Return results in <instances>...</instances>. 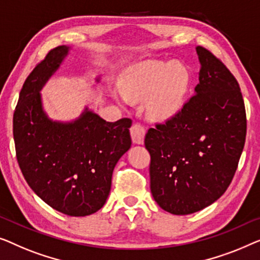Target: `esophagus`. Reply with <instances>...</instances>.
<instances>
[{"label":"esophagus","instance_id":"34e87169","mask_svg":"<svg viewBox=\"0 0 260 260\" xmlns=\"http://www.w3.org/2000/svg\"><path fill=\"white\" fill-rule=\"evenodd\" d=\"M131 135H132V140H133L134 144L141 145L144 144V139H145V134H146V128L141 123H134L133 126L131 127Z\"/></svg>","mask_w":260,"mask_h":260}]
</instances>
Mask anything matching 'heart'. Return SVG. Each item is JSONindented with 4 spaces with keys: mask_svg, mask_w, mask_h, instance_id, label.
Wrapping results in <instances>:
<instances>
[{
    "mask_svg": "<svg viewBox=\"0 0 260 260\" xmlns=\"http://www.w3.org/2000/svg\"><path fill=\"white\" fill-rule=\"evenodd\" d=\"M188 87V71L174 61H142L120 79V90L126 100L138 102L148 98L146 112L155 121H167L181 111Z\"/></svg>",
    "mask_w": 260,
    "mask_h": 260,
    "instance_id": "b5f03b06",
    "label": "heart"
}]
</instances>
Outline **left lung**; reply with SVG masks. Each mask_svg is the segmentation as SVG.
Wrapping results in <instances>:
<instances>
[{"label":"left lung","instance_id":"1","mask_svg":"<svg viewBox=\"0 0 260 260\" xmlns=\"http://www.w3.org/2000/svg\"><path fill=\"white\" fill-rule=\"evenodd\" d=\"M194 94L174 118L145 137L151 154V192L172 214L210 206L231 184L246 138V112L239 83L204 47Z\"/></svg>","mask_w":260,"mask_h":260}]
</instances>
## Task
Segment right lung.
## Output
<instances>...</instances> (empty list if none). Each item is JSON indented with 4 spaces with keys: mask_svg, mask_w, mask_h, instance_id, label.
<instances>
[{
    "mask_svg": "<svg viewBox=\"0 0 260 260\" xmlns=\"http://www.w3.org/2000/svg\"><path fill=\"white\" fill-rule=\"evenodd\" d=\"M68 52L66 46L52 49L25 79L13 133L17 162L32 191L61 213L85 217L108 198L113 170L132 145V120L108 122L88 108L72 122L47 116L40 90Z\"/></svg>",
    "mask_w": 260,
    "mask_h": 260,
    "instance_id": "right-lung-1",
    "label": "right lung"
}]
</instances>
